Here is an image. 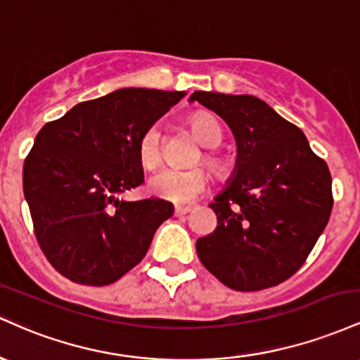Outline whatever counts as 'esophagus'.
<instances>
[{"label": "esophagus", "instance_id": "esophagus-1", "mask_svg": "<svg viewBox=\"0 0 360 360\" xmlns=\"http://www.w3.org/2000/svg\"><path fill=\"white\" fill-rule=\"evenodd\" d=\"M189 212H191V208H189V206H176L174 208L176 217H184V214H188Z\"/></svg>", "mask_w": 360, "mask_h": 360}]
</instances>
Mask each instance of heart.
Listing matches in <instances>:
<instances>
[{"label":"heart","instance_id":"obj_1","mask_svg":"<svg viewBox=\"0 0 360 360\" xmlns=\"http://www.w3.org/2000/svg\"><path fill=\"white\" fill-rule=\"evenodd\" d=\"M189 127L193 134L206 147L203 152V164L220 174L223 171V160L212 148H217L223 142V130L220 122L208 111H198L189 118ZM139 157L143 167L154 169L162 162V128L160 125H150L142 134L139 142ZM210 177L203 169H162L148 181V189L160 200L171 201L176 205H186L196 200L208 188Z\"/></svg>","mask_w":360,"mask_h":360}]
</instances>
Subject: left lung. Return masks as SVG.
<instances>
[{"label": "left lung", "instance_id": "8db88e82", "mask_svg": "<svg viewBox=\"0 0 360 360\" xmlns=\"http://www.w3.org/2000/svg\"><path fill=\"white\" fill-rule=\"evenodd\" d=\"M237 142L232 183L210 205L213 233L198 238L201 264L235 291H260L304 264L332 213V176L298 127L250 94L194 91Z\"/></svg>", "mask_w": 360, "mask_h": 360}]
</instances>
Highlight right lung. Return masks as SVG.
Wrapping results in <instances>:
<instances>
[{
	"label": "right lung",
	"mask_w": 360,
	"mask_h": 360,
	"mask_svg": "<svg viewBox=\"0 0 360 360\" xmlns=\"http://www.w3.org/2000/svg\"><path fill=\"white\" fill-rule=\"evenodd\" d=\"M184 91L118 89L45 123L23 164V193L35 238L72 283L106 286L147 254L172 203L123 201L143 183L139 142Z\"/></svg>",
	"instance_id": "add662e5"
}]
</instances>
